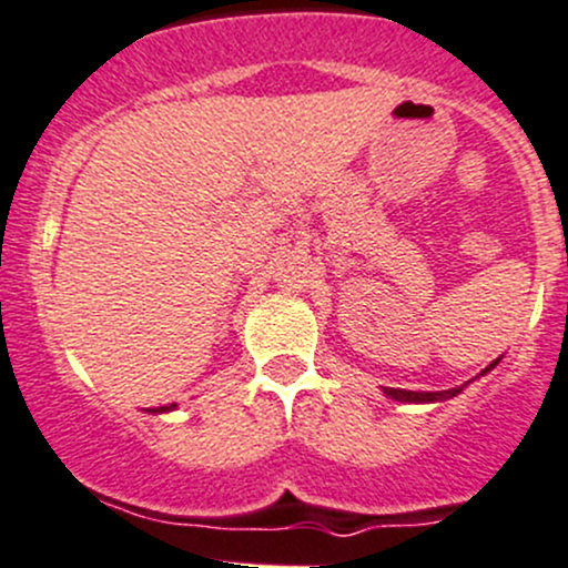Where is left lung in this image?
<instances>
[{
	"instance_id": "left-lung-1",
	"label": "left lung",
	"mask_w": 568,
	"mask_h": 568,
	"mask_svg": "<svg viewBox=\"0 0 568 568\" xmlns=\"http://www.w3.org/2000/svg\"><path fill=\"white\" fill-rule=\"evenodd\" d=\"M498 362L500 359H495L493 364H487V367L481 369V375H487L489 369H493ZM468 384H470V381H468ZM468 384L457 386V389H446V392H408V389H392V386H384V394L389 399H397V403H444V399L457 397V394L463 392Z\"/></svg>"
}]
</instances>
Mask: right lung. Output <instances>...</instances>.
<instances>
[{"instance_id": "1", "label": "right lung", "mask_w": 568, "mask_h": 568, "mask_svg": "<svg viewBox=\"0 0 568 568\" xmlns=\"http://www.w3.org/2000/svg\"><path fill=\"white\" fill-rule=\"evenodd\" d=\"M169 410H176V403L160 405V408H146V414H169Z\"/></svg>"}]
</instances>
